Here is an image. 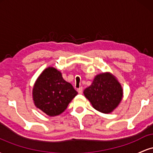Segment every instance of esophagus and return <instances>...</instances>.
<instances>
[{"instance_id": "obj_1", "label": "esophagus", "mask_w": 153, "mask_h": 153, "mask_svg": "<svg viewBox=\"0 0 153 153\" xmlns=\"http://www.w3.org/2000/svg\"><path fill=\"white\" fill-rule=\"evenodd\" d=\"M77 91H78V94H82V87L79 88H78V89H77Z\"/></svg>"}]
</instances>
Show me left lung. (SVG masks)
<instances>
[{
    "mask_svg": "<svg viewBox=\"0 0 153 153\" xmlns=\"http://www.w3.org/2000/svg\"><path fill=\"white\" fill-rule=\"evenodd\" d=\"M83 94L95 109L109 114L122 100L123 89L113 74L102 73L95 76L91 85L84 90Z\"/></svg>",
    "mask_w": 153,
    "mask_h": 153,
    "instance_id": "8db88e82",
    "label": "left lung"
}]
</instances>
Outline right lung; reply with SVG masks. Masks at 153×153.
<instances>
[{
  "label": "right lung",
  "mask_w": 153,
  "mask_h": 153,
  "mask_svg": "<svg viewBox=\"0 0 153 153\" xmlns=\"http://www.w3.org/2000/svg\"><path fill=\"white\" fill-rule=\"evenodd\" d=\"M77 94L73 85L63 79L61 72L53 67L44 70L32 90L35 106L50 117L64 112Z\"/></svg>",
  "instance_id": "add662e5"
}]
</instances>
